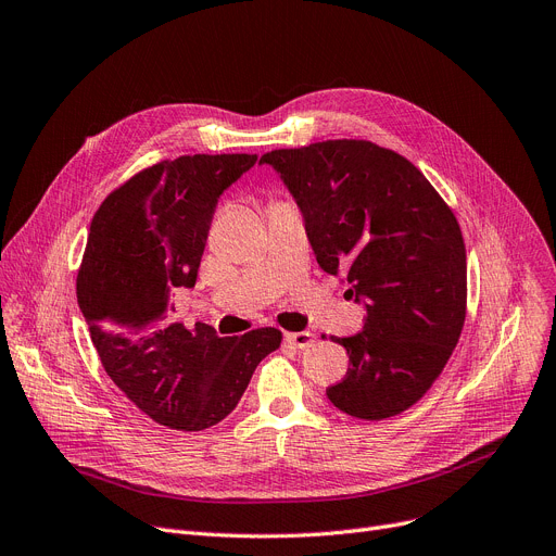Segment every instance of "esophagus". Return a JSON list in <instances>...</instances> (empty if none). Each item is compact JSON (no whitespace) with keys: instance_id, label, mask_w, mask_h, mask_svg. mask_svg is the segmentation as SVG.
Segmentation results:
<instances>
[{"instance_id":"obj_1","label":"esophagus","mask_w":556,"mask_h":556,"mask_svg":"<svg viewBox=\"0 0 556 556\" xmlns=\"http://www.w3.org/2000/svg\"><path fill=\"white\" fill-rule=\"evenodd\" d=\"M285 341L292 343V346H296V349H307L314 341V334L312 332H285Z\"/></svg>"}]
</instances>
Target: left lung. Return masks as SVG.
I'll return each instance as SVG.
<instances>
[{
	"mask_svg": "<svg viewBox=\"0 0 556 556\" xmlns=\"http://www.w3.org/2000/svg\"><path fill=\"white\" fill-rule=\"evenodd\" d=\"M280 172L305 217L316 262L346 274L364 301L362 332L332 337L349 371L326 389L362 420L416 405L451 359L466 321L459 222L405 155L368 140H326L260 157Z\"/></svg>",
	"mask_w": 556,
	"mask_h": 556,
	"instance_id": "8db88e82",
	"label": "left lung"
}]
</instances>
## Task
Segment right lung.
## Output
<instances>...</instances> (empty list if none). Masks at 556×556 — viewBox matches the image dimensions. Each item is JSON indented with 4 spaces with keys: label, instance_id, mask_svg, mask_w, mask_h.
<instances>
[{
    "label": "right lung",
    "instance_id": "1",
    "mask_svg": "<svg viewBox=\"0 0 556 556\" xmlns=\"http://www.w3.org/2000/svg\"><path fill=\"white\" fill-rule=\"evenodd\" d=\"M253 153L180 155L130 176L92 217L76 299L103 371L165 428L201 432L226 418L278 328L217 337L172 316L174 287H194L219 194Z\"/></svg>",
    "mask_w": 556,
    "mask_h": 556
}]
</instances>
